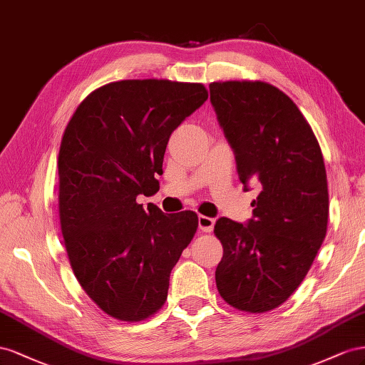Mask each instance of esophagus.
Here are the masks:
<instances>
[{
    "instance_id": "34e87169",
    "label": "esophagus",
    "mask_w": 365,
    "mask_h": 365,
    "mask_svg": "<svg viewBox=\"0 0 365 365\" xmlns=\"http://www.w3.org/2000/svg\"><path fill=\"white\" fill-rule=\"evenodd\" d=\"M215 225V218L206 217V215H199V227L203 232H211Z\"/></svg>"
}]
</instances>
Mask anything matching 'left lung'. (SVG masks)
Here are the masks:
<instances>
[{"label": "left lung", "instance_id": "1", "mask_svg": "<svg viewBox=\"0 0 365 365\" xmlns=\"http://www.w3.org/2000/svg\"><path fill=\"white\" fill-rule=\"evenodd\" d=\"M210 93L245 191H258L245 225L226 217L215 223L223 245L215 283L227 304L263 314L295 292L324 242V159L310 125L277 87L226 81L212 82Z\"/></svg>", "mask_w": 365, "mask_h": 365}]
</instances>
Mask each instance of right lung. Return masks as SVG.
Wrapping results in <instances>:
<instances>
[{
    "label": "right lung",
    "instance_id": "add662e5",
    "mask_svg": "<svg viewBox=\"0 0 365 365\" xmlns=\"http://www.w3.org/2000/svg\"><path fill=\"white\" fill-rule=\"evenodd\" d=\"M202 84L128 79L81 102L61 142L59 218L75 277L120 321H142L168 295L171 270L199 226L192 211L163 214L139 195L159 191L171 133L203 106Z\"/></svg>",
    "mask_w": 365,
    "mask_h": 365
}]
</instances>
